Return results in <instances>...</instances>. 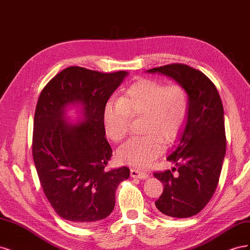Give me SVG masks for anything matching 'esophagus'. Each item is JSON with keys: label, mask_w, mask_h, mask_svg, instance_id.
<instances>
[{"label": "esophagus", "mask_w": 250, "mask_h": 250, "mask_svg": "<svg viewBox=\"0 0 250 250\" xmlns=\"http://www.w3.org/2000/svg\"><path fill=\"white\" fill-rule=\"evenodd\" d=\"M130 174H131V177H133V178L146 179V178L148 177V174H147V173L139 171V170H137V169H131V170H130Z\"/></svg>", "instance_id": "1"}]
</instances>
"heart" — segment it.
I'll list each match as a JSON object with an SVG mask.
<instances>
[{
	"mask_svg": "<svg viewBox=\"0 0 250 250\" xmlns=\"http://www.w3.org/2000/svg\"><path fill=\"white\" fill-rule=\"evenodd\" d=\"M190 100L178 84L143 79L127 89L125 96L104 108L103 124L107 137L122 142L129 132L130 118L144 116V137L133 138L118 151L119 161L133 168H147L163 152V141L169 144L183 130Z\"/></svg>",
	"mask_w": 250,
	"mask_h": 250,
	"instance_id": "heart-1",
	"label": "heart"
}]
</instances>
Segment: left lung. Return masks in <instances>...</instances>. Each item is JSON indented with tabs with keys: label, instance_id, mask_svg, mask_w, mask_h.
Wrapping results in <instances>:
<instances>
[{
	"label": "left lung",
	"instance_id": "obj_1",
	"mask_svg": "<svg viewBox=\"0 0 250 250\" xmlns=\"http://www.w3.org/2000/svg\"><path fill=\"white\" fill-rule=\"evenodd\" d=\"M160 74L183 86L190 106L183 130L167 161L178 167L153 175L164 185L156 208L173 218L192 217L214 195L226 151L224 110L214 83L198 70L186 64H168L146 71Z\"/></svg>",
	"mask_w": 250,
	"mask_h": 250
}]
</instances>
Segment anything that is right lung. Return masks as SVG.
Listing matches in <instances>:
<instances>
[{"label":"right lung","mask_w":250,"mask_h":250,"mask_svg":"<svg viewBox=\"0 0 250 250\" xmlns=\"http://www.w3.org/2000/svg\"><path fill=\"white\" fill-rule=\"evenodd\" d=\"M128 73H100L70 66L42 90L34 115L32 153L44 195L56 213L88 225L110 215L116 190L130 176L127 167L105 171L112 150L105 139L103 113ZM80 118L69 122L67 109Z\"/></svg>","instance_id":"obj_1"}]
</instances>
